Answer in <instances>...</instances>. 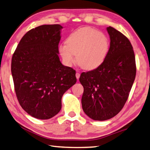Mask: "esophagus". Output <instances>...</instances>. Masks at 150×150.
<instances>
[{
  "label": "esophagus",
  "instance_id": "34e87169",
  "mask_svg": "<svg viewBox=\"0 0 150 150\" xmlns=\"http://www.w3.org/2000/svg\"><path fill=\"white\" fill-rule=\"evenodd\" d=\"M80 76V73H79V72H76V78H77L78 80L79 79Z\"/></svg>",
  "mask_w": 150,
  "mask_h": 150
}]
</instances>
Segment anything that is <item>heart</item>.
<instances>
[{
    "label": "heart",
    "instance_id": "1",
    "mask_svg": "<svg viewBox=\"0 0 150 150\" xmlns=\"http://www.w3.org/2000/svg\"><path fill=\"white\" fill-rule=\"evenodd\" d=\"M109 47V39L106 34L93 28H82L71 33L67 43L60 44L59 49L67 65H72L77 60L83 69L91 70L104 62Z\"/></svg>",
    "mask_w": 150,
    "mask_h": 150
}]
</instances>
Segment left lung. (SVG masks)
I'll list each match as a JSON object with an SVG mask.
<instances>
[{
	"mask_svg": "<svg viewBox=\"0 0 150 150\" xmlns=\"http://www.w3.org/2000/svg\"><path fill=\"white\" fill-rule=\"evenodd\" d=\"M110 37L105 60L95 70L82 72V109L95 120H106L123 108L135 80V55L130 41L112 27L107 28Z\"/></svg>",
	"mask_w": 150,
	"mask_h": 150,
	"instance_id": "1",
	"label": "left lung"
}]
</instances>
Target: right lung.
<instances>
[{"instance_id":"obj_1","label":"right lung","mask_w":150,"mask_h":150,"mask_svg":"<svg viewBox=\"0 0 150 150\" xmlns=\"http://www.w3.org/2000/svg\"><path fill=\"white\" fill-rule=\"evenodd\" d=\"M63 28L42 25L28 31L12 59L11 72L16 97L31 117L45 120L61 109V99L76 82V71L65 67L59 57Z\"/></svg>"}]
</instances>
